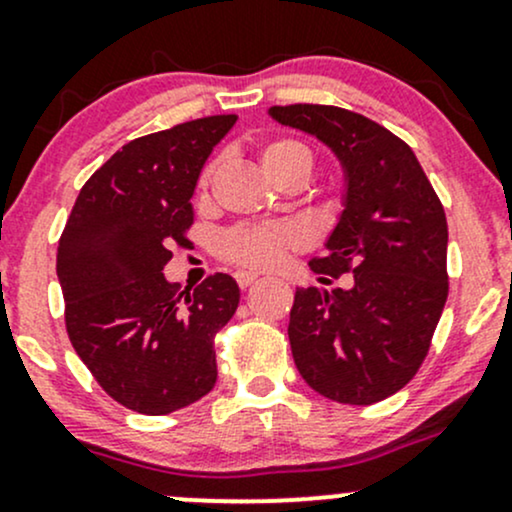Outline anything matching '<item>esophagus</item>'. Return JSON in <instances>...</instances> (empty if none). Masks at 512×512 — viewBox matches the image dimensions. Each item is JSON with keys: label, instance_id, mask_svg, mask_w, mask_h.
Wrapping results in <instances>:
<instances>
[{"label": "esophagus", "instance_id": "34e87169", "mask_svg": "<svg viewBox=\"0 0 512 512\" xmlns=\"http://www.w3.org/2000/svg\"><path fill=\"white\" fill-rule=\"evenodd\" d=\"M257 279H260V274H255V272H236V281H238L240 289H248V286L255 284Z\"/></svg>", "mask_w": 512, "mask_h": 512}]
</instances>
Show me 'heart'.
I'll return each instance as SVG.
<instances>
[{"instance_id": "heart-1", "label": "heart", "mask_w": 512, "mask_h": 512, "mask_svg": "<svg viewBox=\"0 0 512 512\" xmlns=\"http://www.w3.org/2000/svg\"><path fill=\"white\" fill-rule=\"evenodd\" d=\"M260 163L264 175L269 180L284 170H301L308 175L313 168V154L310 149L296 139H276L262 146ZM214 166L204 170L199 180V190H207ZM303 243L301 231L291 223H250V226H236L223 233L219 250L226 260L243 264V267L262 269L272 267L286 255V252L298 248Z\"/></svg>"}]
</instances>
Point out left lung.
<instances>
[{
    "instance_id": "obj_1",
    "label": "left lung",
    "mask_w": 512,
    "mask_h": 512,
    "mask_svg": "<svg viewBox=\"0 0 512 512\" xmlns=\"http://www.w3.org/2000/svg\"><path fill=\"white\" fill-rule=\"evenodd\" d=\"M337 156L342 211L310 260L320 281L351 274V286L296 289L289 342L298 373L339 404H375L414 378L448 301V221L414 151L390 129L334 105H274Z\"/></svg>"
}]
</instances>
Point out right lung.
I'll return each instance as SVG.
<instances>
[{
  "instance_id": "right-lung-1",
  "label": "right lung",
  "mask_w": 512,
  "mask_h": 512,
  "mask_svg": "<svg viewBox=\"0 0 512 512\" xmlns=\"http://www.w3.org/2000/svg\"><path fill=\"white\" fill-rule=\"evenodd\" d=\"M238 115L146 134L81 187L57 248L67 332L98 385L146 416L178 411L216 383V332L240 301L236 279L178 293L163 276L170 243H187L195 187Z\"/></svg>"
}]
</instances>
